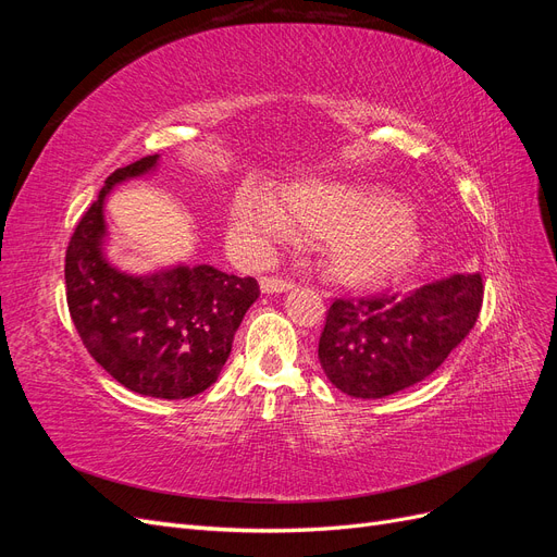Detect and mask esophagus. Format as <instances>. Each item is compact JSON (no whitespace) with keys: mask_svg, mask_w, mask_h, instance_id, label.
<instances>
[{"mask_svg":"<svg viewBox=\"0 0 557 557\" xmlns=\"http://www.w3.org/2000/svg\"><path fill=\"white\" fill-rule=\"evenodd\" d=\"M293 288V281L288 278H281V276H262L260 278V290L264 295H272V293H285Z\"/></svg>","mask_w":557,"mask_h":557,"instance_id":"esophagus-1","label":"esophagus"}]
</instances>
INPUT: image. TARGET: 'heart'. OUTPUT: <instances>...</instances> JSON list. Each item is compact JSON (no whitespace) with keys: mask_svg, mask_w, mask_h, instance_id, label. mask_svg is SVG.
<instances>
[{"mask_svg":"<svg viewBox=\"0 0 557 557\" xmlns=\"http://www.w3.org/2000/svg\"><path fill=\"white\" fill-rule=\"evenodd\" d=\"M283 207L258 190L234 201V227L258 244L293 234V225L313 237H334L327 246L330 269L342 278H372L411 264L423 237L393 199L336 181L293 183L281 195Z\"/></svg>","mask_w":557,"mask_h":557,"instance_id":"b5f03b06","label":"heart"}]
</instances>
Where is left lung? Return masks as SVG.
<instances>
[{"mask_svg": "<svg viewBox=\"0 0 557 557\" xmlns=\"http://www.w3.org/2000/svg\"><path fill=\"white\" fill-rule=\"evenodd\" d=\"M481 274H453L409 295L336 297L318 342L332 385L381 399L428 379L476 325Z\"/></svg>", "mask_w": 557, "mask_h": 557, "instance_id": "1", "label": "left lung"}]
</instances>
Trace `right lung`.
Instances as JSON below:
<instances>
[{"label":"right lung","mask_w":557,"mask_h":557,"mask_svg":"<svg viewBox=\"0 0 557 557\" xmlns=\"http://www.w3.org/2000/svg\"><path fill=\"white\" fill-rule=\"evenodd\" d=\"M156 164L158 156H146L115 170L83 213L64 258L66 305L83 346L117 383L148 397L185 399L215 383L260 285L211 264L132 276L107 262L104 199L115 183Z\"/></svg>","instance_id":"right-lung-1"}]
</instances>
